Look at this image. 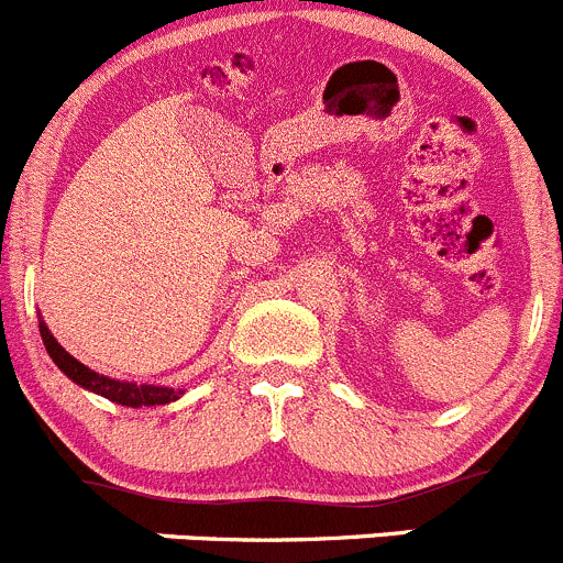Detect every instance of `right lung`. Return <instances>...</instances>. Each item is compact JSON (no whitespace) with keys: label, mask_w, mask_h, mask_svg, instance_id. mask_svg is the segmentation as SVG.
<instances>
[{"label":"right lung","mask_w":563,"mask_h":563,"mask_svg":"<svg viewBox=\"0 0 563 563\" xmlns=\"http://www.w3.org/2000/svg\"><path fill=\"white\" fill-rule=\"evenodd\" d=\"M41 336H44V345H46V351H49L52 362H55V365L60 367V371L66 373L71 382H77L79 387L90 389V393L104 395V398L112 400V404L132 406V409H137V406L170 404V400H176L181 395V393H176V389L154 387V384H141V387H137V384L115 382V378L99 376V373H93L90 367H85L82 362H77V358H74L71 353H68L66 347H63L60 342L52 336V331L46 329L44 323H41Z\"/></svg>","instance_id":"right-lung-1"}]
</instances>
